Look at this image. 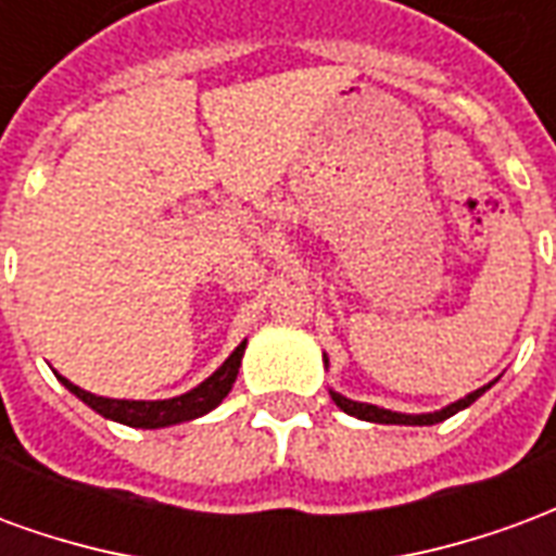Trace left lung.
Listing matches in <instances>:
<instances>
[{"label": "left lung", "mask_w": 556, "mask_h": 556, "mask_svg": "<svg viewBox=\"0 0 556 556\" xmlns=\"http://www.w3.org/2000/svg\"><path fill=\"white\" fill-rule=\"evenodd\" d=\"M325 366H330L327 354H325ZM494 384H497V378L489 381L485 387L473 390V393H467L465 399H458V402H453V405H446V408L431 410V414H402V410L378 408V405H369V402H354V399L342 396V393H337V390H330V399L337 402L339 410H345V414H351V417H357V419H366V422H384V426H434V422H443V419H450L453 414H458V410L470 408V405H473V402H477V399L482 396L485 390H491Z\"/></svg>", "instance_id": "left-lung-1"}]
</instances>
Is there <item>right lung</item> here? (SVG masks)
<instances>
[{"label":"right lung","mask_w":556,"mask_h":556,"mask_svg":"<svg viewBox=\"0 0 556 556\" xmlns=\"http://www.w3.org/2000/svg\"><path fill=\"white\" fill-rule=\"evenodd\" d=\"M243 349H247V339H243L238 349L231 351L226 363L219 366L217 372L207 375L205 381L193 390H187L181 396L175 399H154V402H146V399H106V396H94L89 390L83 387L71 384L67 378L55 375L62 384L79 399L86 402L91 410H98L101 417L115 419L122 426H130V429H166V426H175V422H187V419L205 417L207 410H214L229 396L231 384L238 378V369H241L243 361Z\"/></svg>","instance_id":"right-lung-1"}]
</instances>
